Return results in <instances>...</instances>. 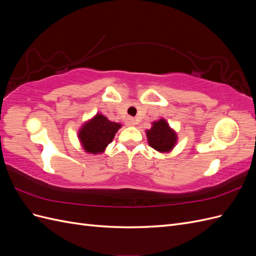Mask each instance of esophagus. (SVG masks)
I'll return each instance as SVG.
<instances>
[{"instance_id":"esophagus-1","label":"esophagus","mask_w":256,"mask_h":256,"mask_svg":"<svg viewBox=\"0 0 256 256\" xmlns=\"http://www.w3.org/2000/svg\"><path fill=\"white\" fill-rule=\"evenodd\" d=\"M126 125L127 126H134L136 125V120L134 118H126Z\"/></svg>"}]
</instances>
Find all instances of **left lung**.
<instances>
[{"instance_id": "8db88e82", "label": "left lung", "mask_w": 256, "mask_h": 256, "mask_svg": "<svg viewBox=\"0 0 256 256\" xmlns=\"http://www.w3.org/2000/svg\"><path fill=\"white\" fill-rule=\"evenodd\" d=\"M146 136L150 146L162 154L171 152L177 143V134L164 118L152 122V128L146 130Z\"/></svg>"}]
</instances>
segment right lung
<instances>
[{"instance_id": "right-lung-1", "label": "right lung", "mask_w": 256, "mask_h": 256, "mask_svg": "<svg viewBox=\"0 0 256 256\" xmlns=\"http://www.w3.org/2000/svg\"><path fill=\"white\" fill-rule=\"evenodd\" d=\"M120 127V122H111L104 115L97 113L79 129V141L86 152L102 154Z\"/></svg>"}]
</instances>
